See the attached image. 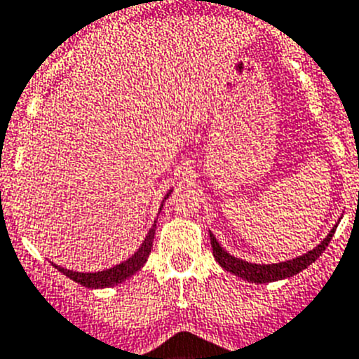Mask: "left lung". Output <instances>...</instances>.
I'll return each instance as SVG.
<instances>
[{
  "label": "left lung",
  "instance_id": "8db88e82",
  "mask_svg": "<svg viewBox=\"0 0 359 359\" xmlns=\"http://www.w3.org/2000/svg\"><path fill=\"white\" fill-rule=\"evenodd\" d=\"M336 227H338V224L330 229L329 235H327L314 249L307 251V253L302 255V257H296L292 258V260L278 262V264H253V262L240 260V258L227 253L226 249L218 244V240L215 238L213 233H210V238L211 248H213V257L215 260L220 264V267H224V269L233 273L235 276H238V278L248 280V282L251 283H269L276 282V280L291 278V276L298 274L300 271L307 269V267H309L313 262H316L318 258H320V255L325 251L330 238L334 235Z\"/></svg>",
  "mask_w": 359,
  "mask_h": 359
}]
</instances>
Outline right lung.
Listing matches in <instances>:
<instances>
[{
    "mask_svg": "<svg viewBox=\"0 0 359 359\" xmlns=\"http://www.w3.org/2000/svg\"><path fill=\"white\" fill-rule=\"evenodd\" d=\"M170 195H171V189L166 193L164 201H166ZM164 201H162V204H164ZM161 210H162V205H161ZM155 227H157V222H154V226H151V229L148 231L146 238L142 240L141 248L137 249L132 257L128 258V260L121 262V264H117V266L110 267V269L97 271V273H77V271L65 269V267L55 266V264L54 267L57 271H61L65 276H68L70 280H74V282L81 283V285H85V287L88 289H104V287H111V285H117V283L124 282V280H128L130 276H133V274H135L137 271L141 269V267L146 264L149 253H151V245H154Z\"/></svg>",
    "mask_w": 359,
    "mask_h": 359,
    "instance_id": "1",
    "label": "right lung"
}]
</instances>
